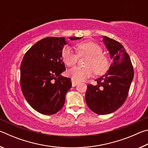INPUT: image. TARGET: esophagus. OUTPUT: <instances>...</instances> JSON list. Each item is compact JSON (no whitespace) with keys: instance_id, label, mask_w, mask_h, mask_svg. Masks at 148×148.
<instances>
[{"instance_id":"esophagus-1","label":"esophagus","mask_w":148,"mask_h":148,"mask_svg":"<svg viewBox=\"0 0 148 148\" xmlns=\"http://www.w3.org/2000/svg\"><path fill=\"white\" fill-rule=\"evenodd\" d=\"M71 82H72V87H75L77 84V82L76 81V80L74 79L73 78L71 79Z\"/></svg>"}]
</instances>
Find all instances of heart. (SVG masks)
<instances>
[{
    "mask_svg": "<svg viewBox=\"0 0 148 148\" xmlns=\"http://www.w3.org/2000/svg\"><path fill=\"white\" fill-rule=\"evenodd\" d=\"M77 54L72 51L71 47H64L62 50V61L69 66H72L77 61L79 57H87L85 67H74L67 72L68 76L76 81H82L91 77L93 72L97 75H102L106 72L110 66L109 59L102 53V49L98 44L93 42H83L76 46Z\"/></svg>",
    "mask_w": 148,
    "mask_h": 148,
    "instance_id": "b5f03b06",
    "label": "heart"
}]
</instances>
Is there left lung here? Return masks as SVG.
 I'll use <instances>...</instances> for the list:
<instances>
[{
    "label": "left lung",
    "mask_w": 148,
    "mask_h": 148,
    "mask_svg": "<svg viewBox=\"0 0 148 148\" xmlns=\"http://www.w3.org/2000/svg\"><path fill=\"white\" fill-rule=\"evenodd\" d=\"M102 42L112 62L106 73L95 80L96 86H87L85 97L88 107L99 115L111 114L122 106L134 77L131 59L123 46L105 36Z\"/></svg>",
    "instance_id": "left-lung-1"
}]
</instances>
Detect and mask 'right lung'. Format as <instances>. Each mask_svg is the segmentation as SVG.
I'll return each mask as SVG.
<instances>
[{"mask_svg":"<svg viewBox=\"0 0 148 148\" xmlns=\"http://www.w3.org/2000/svg\"><path fill=\"white\" fill-rule=\"evenodd\" d=\"M82 37H70L71 40ZM67 42L64 37H47L26 52L20 66V84L32 108L44 115L56 114L64 106L71 79L61 75L65 68L61 52Z\"/></svg>","mask_w":148,"mask_h":148,"instance_id":"add662e5","label":"right lung"}]
</instances>
